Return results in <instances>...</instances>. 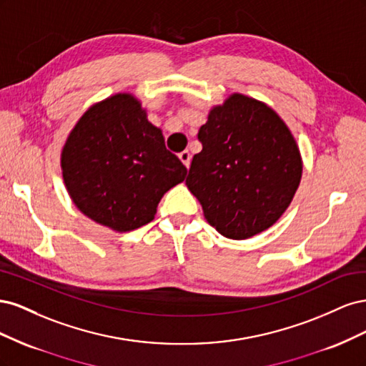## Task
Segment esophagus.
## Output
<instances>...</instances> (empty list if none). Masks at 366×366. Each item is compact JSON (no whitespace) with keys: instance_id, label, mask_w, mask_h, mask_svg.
Listing matches in <instances>:
<instances>
[{"instance_id":"1","label":"esophagus","mask_w":366,"mask_h":366,"mask_svg":"<svg viewBox=\"0 0 366 366\" xmlns=\"http://www.w3.org/2000/svg\"><path fill=\"white\" fill-rule=\"evenodd\" d=\"M179 157H180V160L183 162V164L186 166V168H189V164H191V152L187 151V149H184V151H182L179 154Z\"/></svg>"}]
</instances>
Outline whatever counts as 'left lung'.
Returning <instances> with one entry per match:
<instances>
[{
	"mask_svg": "<svg viewBox=\"0 0 366 366\" xmlns=\"http://www.w3.org/2000/svg\"><path fill=\"white\" fill-rule=\"evenodd\" d=\"M186 186L207 223L230 239L272 227L290 206L302 177V157L285 122L257 99L234 93L210 108L198 131Z\"/></svg>",
	"mask_w": 366,
	"mask_h": 366,
	"instance_id": "left-lung-1",
	"label": "left lung"
}]
</instances>
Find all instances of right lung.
Returning <instances> with one entry per match:
<instances>
[{
  "mask_svg": "<svg viewBox=\"0 0 366 366\" xmlns=\"http://www.w3.org/2000/svg\"><path fill=\"white\" fill-rule=\"evenodd\" d=\"M61 169L74 206L120 234L152 221L162 197L187 172L131 93L86 109L64 143Z\"/></svg>",
  "mask_w": 366,
  "mask_h": 366,
  "instance_id": "1",
  "label": "right lung"
}]
</instances>
